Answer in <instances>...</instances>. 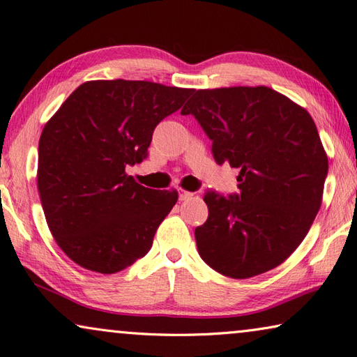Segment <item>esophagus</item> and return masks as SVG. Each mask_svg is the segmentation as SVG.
<instances>
[{"label": "esophagus", "instance_id": "obj_1", "mask_svg": "<svg viewBox=\"0 0 357 357\" xmlns=\"http://www.w3.org/2000/svg\"><path fill=\"white\" fill-rule=\"evenodd\" d=\"M178 196H179V201H185V199H190L193 193L184 190V188H178Z\"/></svg>", "mask_w": 357, "mask_h": 357}]
</instances>
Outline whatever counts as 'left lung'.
Listing matches in <instances>:
<instances>
[{
    "label": "left lung",
    "mask_w": 357,
    "mask_h": 357,
    "mask_svg": "<svg viewBox=\"0 0 357 357\" xmlns=\"http://www.w3.org/2000/svg\"><path fill=\"white\" fill-rule=\"evenodd\" d=\"M181 115L201 124L219 165L239 169V193L204 195L208 219L195 230L199 256L233 279L278 267L322 204L328 158L313 118L265 86L196 90Z\"/></svg>",
    "instance_id": "obj_1"
}]
</instances>
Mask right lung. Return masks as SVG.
Here are the masks:
<instances>
[{
	"label": "right lung",
	"instance_id": "obj_1",
	"mask_svg": "<svg viewBox=\"0 0 357 357\" xmlns=\"http://www.w3.org/2000/svg\"><path fill=\"white\" fill-rule=\"evenodd\" d=\"M192 93L150 81H87L44 126L38 192L73 262L112 275L149 253L178 193L142 187L126 169L147 158L155 127Z\"/></svg>",
	"mask_w": 357,
	"mask_h": 357
}]
</instances>
